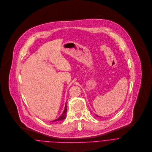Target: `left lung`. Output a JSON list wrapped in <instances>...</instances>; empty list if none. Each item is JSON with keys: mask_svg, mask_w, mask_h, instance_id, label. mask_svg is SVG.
Returning a JSON list of instances; mask_svg holds the SVG:
<instances>
[{"mask_svg": "<svg viewBox=\"0 0 152 152\" xmlns=\"http://www.w3.org/2000/svg\"><path fill=\"white\" fill-rule=\"evenodd\" d=\"M96 115V116H97V117H99V116H98V115Z\"/></svg>", "mask_w": 152, "mask_h": 152, "instance_id": "obj_1", "label": "left lung"}]
</instances>
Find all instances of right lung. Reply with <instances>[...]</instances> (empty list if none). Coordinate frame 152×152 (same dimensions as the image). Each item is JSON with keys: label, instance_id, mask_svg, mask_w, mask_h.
<instances>
[{"label": "right lung", "instance_id": "right-lung-1", "mask_svg": "<svg viewBox=\"0 0 152 152\" xmlns=\"http://www.w3.org/2000/svg\"><path fill=\"white\" fill-rule=\"evenodd\" d=\"M66 112H67V108H66V104L64 111L62 113V114H61V115H60L59 117H58L57 118H56V120L52 121V122H56V121H61V120L65 119L66 117Z\"/></svg>", "mask_w": 152, "mask_h": 152}]
</instances>
